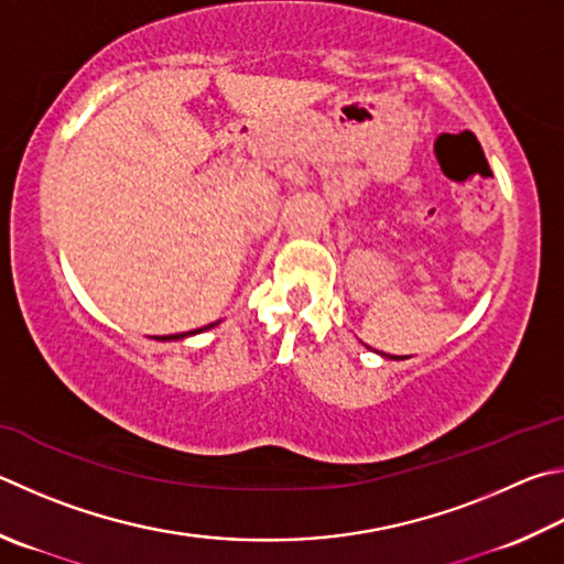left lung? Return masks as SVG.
Wrapping results in <instances>:
<instances>
[{
  "instance_id": "8db88e82",
  "label": "left lung",
  "mask_w": 564,
  "mask_h": 564,
  "mask_svg": "<svg viewBox=\"0 0 564 564\" xmlns=\"http://www.w3.org/2000/svg\"><path fill=\"white\" fill-rule=\"evenodd\" d=\"M394 360H402V357H394Z\"/></svg>"
}]
</instances>
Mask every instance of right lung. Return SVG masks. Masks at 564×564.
Here are the masks:
<instances>
[{"label": "right lung", "mask_w": 564, "mask_h": 564, "mask_svg": "<svg viewBox=\"0 0 564 564\" xmlns=\"http://www.w3.org/2000/svg\"><path fill=\"white\" fill-rule=\"evenodd\" d=\"M207 327H212V325H204V327H199V330H189V333H177V335H162V337H158V340H180V337H184V335H192V333H202V330H207Z\"/></svg>", "instance_id": "obj_1"}]
</instances>
